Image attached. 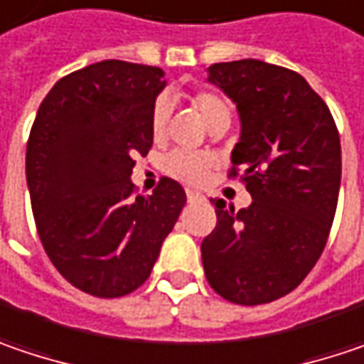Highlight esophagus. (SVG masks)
<instances>
[{
	"label": "esophagus",
	"instance_id": "obj_1",
	"mask_svg": "<svg viewBox=\"0 0 364 364\" xmlns=\"http://www.w3.org/2000/svg\"><path fill=\"white\" fill-rule=\"evenodd\" d=\"M187 200L189 202H198V200H202V196L198 191H187Z\"/></svg>",
	"mask_w": 364,
	"mask_h": 364
}]
</instances>
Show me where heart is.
<instances>
[{
  "label": "heart",
  "instance_id": "obj_1",
  "mask_svg": "<svg viewBox=\"0 0 364 364\" xmlns=\"http://www.w3.org/2000/svg\"><path fill=\"white\" fill-rule=\"evenodd\" d=\"M189 105L193 109V113L202 119L208 125V129L212 132L218 125H228L230 123V102L228 98L223 97L216 90H196L189 95ZM168 123H171V105L166 98H159L152 107L150 113V132L152 138L156 141H162L166 138L168 132ZM214 166V159L208 154H196V152H173L166 156L164 161V171L189 185H200L205 181L210 168Z\"/></svg>",
  "mask_w": 364,
  "mask_h": 364
}]
</instances>
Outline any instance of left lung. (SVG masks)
<instances>
[{"instance_id": "1", "label": "left lung", "mask_w": 364, "mask_h": 364, "mask_svg": "<svg viewBox=\"0 0 364 364\" xmlns=\"http://www.w3.org/2000/svg\"><path fill=\"white\" fill-rule=\"evenodd\" d=\"M210 82L237 102L241 139L228 177H241L253 202L235 212L212 200L216 228L202 241L203 272L226 301L264 305L296 289L328 243L340 134L323 98L292 70L241 59L210 65Z\"/></svg>"}]
</instances>
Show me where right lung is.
I'll use <instances>...</instances> for the list:
<instances>
[{
  "label": "right lung",
  "mask_w": 364,
  "mask_h": 364,
  "mask_svg": "<svg viewBox=\"0 0 364 364\" xmlns=\"http://www.w3.org/2000/svg\"><path fill=\"white\" fill-rule=\"evenodd\" d=\"M161 68L119 59L63 75L38 107L26 144L34 225L57 272L75 289L117 299L139 289L187 202L162 177L152 196L129 181L152 148Z\"/></svg>",
  "instance_id": "1"
}]
</instances>
